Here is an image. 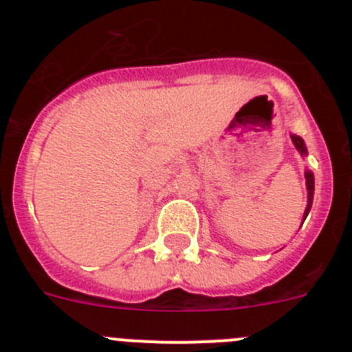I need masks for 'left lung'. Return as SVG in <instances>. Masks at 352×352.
<instances>
[{
	"label": "left lung",
	"mask_w": 352,
	"mask_h": 352,
	"mask_svg": "<svg viewBox=\"0 0 352 352\" xmlns=\"http://www.w3.org/2000/svg\"><path fill=\"white\" fill-rule=\"evenodd\" d=\"M291 139H292V142H294V146H296L298 151H300L301 155H307V148H305L303 139H301L300 135H296V133H292ZM305 178H307V190H309V204H307V210H305V217H303V219H307V214H309L310 208H312V199H314V174L310 173V170H307V173H305Z\"/></svg>",
	"instance_id": "1"
}]
</instances>
